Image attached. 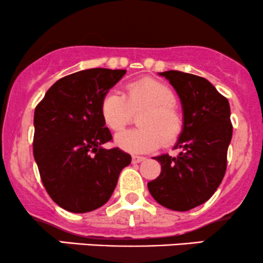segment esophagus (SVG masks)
<instances>
[{
	"mask_svg": "<svg viewBox=\"0 0 263 263\" xmlns=\"http://www.w3.org/2000/svg\"><path fill=\"white\" fill-rule=\"evenodd\" d=\"M144 157H140V156H132V163H141L144 161Z\"/></svg>",
	"mask_w": 263,
	"mask_h": 263,
	"instance_id": "obj_1",
	"label": "esophagus"
}]
</instances>
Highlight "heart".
<instances>
[{
    "mask_svg": "<svg viewBox=\"0 0 263 263\" xmlns=\"http://www.w3.org/2000/svg\"><path fill=\"white\" fill-rule=\"evenodd\" d=\"M147 107L140 117V129L123 131L115 136V144L132 155H143L165 144H173L183 132V117L176 106V96L165 84L142 78L126 86V96L110 89L100 101L105 125L120 131L131 121L132 111Z\"/></svg>",
    "mask_w": 263,
    "mask_h": 263,
    "instance_id": "obj_1",
    "label": "heart"
}]
</instances>
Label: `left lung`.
Returning <instances> with one entry per match:
<instances>
[{"instance_id": "1", "label": "left lung", "mask_w": 263, "mask_h": 263, "mask_svg": "<svg viewBox=\"0 0 263 263\" xmlns=\"http://www.w3.org/2000/svg\"><path fill=\"white\" fill-rule=\"evenodd\" d=\"M180 99L183 132L176 157H153L161 174L147 184L155 200L176 211H188L209 200L221 183L232 137L228 99L204 78L178 70L158 73Z\"/></svg>"}]
</instances>
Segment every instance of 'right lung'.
<instances>
[{
	"instance_id": "1",
	"label": "right lung",
	"mask_w": 263,
	"mask_h": 263,
	"mask_svg": "<svg viewBox=\"0 0 263 263\" xmlns=\"http://www.w3.org/2000/svg\"><path fill=\"white\" fill-rule=\"evenodd\" d=\"M126 70L86 69L62 78L34 111L33 155L48 194L70 213H89L112 195L131 156L102 144L112 138L100 114L104 93Z\"/></svg>"
}]
</instances>
